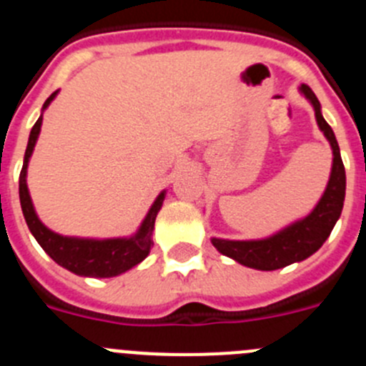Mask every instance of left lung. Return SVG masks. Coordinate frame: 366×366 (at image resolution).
I'll return each mask as SVG.
<instances>
[{
	"instance_id": "obj_1",
	"label": "left lung",
	"mask_w": 366,
	"mask_h": 366,
	"mask_svg": "<svg viewBox=\"0 0 366 366\" xmlns=\"http://www.w3.org/2000/svg\"><path fill=\"white\" fill-rule=\"evenodd\" d=\"M299 89L306 97V100H310V104L313 105L318 129L324 132L332 150L331 177H329L324 194L310 214L290 223L288 227L268 237L243 241L211 237V243L214 244L219 254L234 259L239 264L262 269V272L285 268V266L300 262L313 255L335 229L336 222L342 214L343 200H345V168H343L342 155H340L338 141H336L329 123L322 116L320 102L315 97L310 85L302 84Z\"/></svg>"
}]
</instances>
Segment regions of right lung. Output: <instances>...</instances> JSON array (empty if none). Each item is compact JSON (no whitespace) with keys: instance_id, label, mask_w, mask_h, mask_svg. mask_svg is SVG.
I'll return each mask as SVG.
<instances>
[{"instance_id":"obj_1","label":"right lung","mask_w":366,"mask_h":366,"mask_svg":"<svg viewBox=\"0 0 366 366\" xmlns=\"http://www.w3.org/2000/svg\"><path fill=\"white\" fill-rule=\"evenodd\" d=\"M56 93L51 94L48 100L42 105V112L48 109V105L55 100ZM42 125V114L35 122L34 129H31L30 137H28V147L24 152L23 169L19 175V200L21 209H23L24 219L41 244L42 250L62 268L69 269V272L76 273L80 277H116L122 273L129 272L136 264H139L147 255L150 254V248L154 247L152 241V234H154L155 218L157 212L161 211L162 202H164L166 191H161L155 202L152 204L150 211L144 216L143 223L139 225L137 232L130 237H109V239H93V237H73V236H62L53 230H49L44 223L39 219L37 212H35L34 204H31L30 191H28L26 184V169L28 162H30L31 154H34L35 143L41 134Z\"/></svg>"}]
</instances>
